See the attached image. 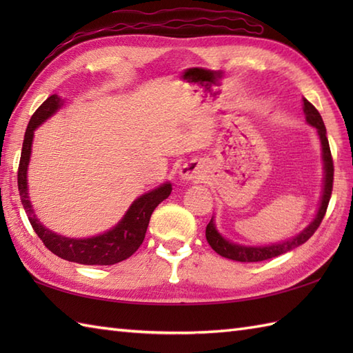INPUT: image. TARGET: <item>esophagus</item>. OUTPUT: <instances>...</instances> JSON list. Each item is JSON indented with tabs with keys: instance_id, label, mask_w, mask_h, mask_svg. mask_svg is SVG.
I'll return each mask as SVG.
<instances>
[{
	"instance_id": "34e87169",
	"label": "esophagus",
	"mask_w": 353,
	"mask_h": 353,
	"mask_svg": "<svg viewBox=\"0 0 353 353\" xmlns=\"http://www.w3.org/2000/svg\"><path fill=\"white\" fill-rule=\"evenodd\" d=\"M206 174V165L203 161L200 159H192L182 165V168L179 170V177L182 179L183 182H194L200 181L201 177Z\"/></svg>"
}]
</instances>
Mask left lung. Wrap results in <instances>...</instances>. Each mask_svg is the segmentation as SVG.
Here are the masks:
<instances>
[{
  "instance_id": "left-lung-1",
  "label": "left lung",
  "mask_w": 353,
  "mask_h": 353,
  "mask_svg": "<svg viewBox=\"0 0 353 353\" xmlns=\"http://www.w3.org/2000/svg\"><path fill=\"white\" fill-rule=\"evenodd\" d=\"M302 109H303L306 123L312 127H316L317 134L320 138V144H321L323 185H321V196H320L316 215H314V219L308 224V226H306L302 232H299L297 235L291 236L290 239H285V241L267 244V245H245V244L230 241V239L224 238L220 234L219 229H216L214 216H212L211 221H209V224L206 226V239H208L209 245H211L216 253L221 254L223 258L238 261V262H259V261H265L270 258H276V256H279V254L287 253V252L296 249V247L302 245L303 243L308 241V239L314 235V232H316L317 228L320 226L321 220H323L327 205H329V199H331V192H332L334 162H332V156H331V148H329V142L326 138V127H325L323 119H321V117L319 114V110L314 108L306 99L302 100Z\"/></svg>"
}]
</instances>
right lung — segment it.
Segmentation results:
<instances>
[{
    "label": "right lung",
    "instance_id": "right-lung-1",
    "mask_svg": "<svg viewBox=\"0 0 353 353\" xmlns=\"http://www.w3.org/2000/svg\"><path fill=\"white\" fill-rule=\"evenodd\" d=\"M62 106L63 99H61L57 94L48 97L41 104L39 109L34 112L27 125L18 170V190L22 206H24L28 221L33 226L37 236L42 239L45 247L57 254L59 258L83 265H114L117 262L130 258L139 249V245L145 238L150 216H152L156 206L161 201L168 199L172 186L170 182H165L157 188L134 199L125 214L121 216V220L114 228L94 236L71 238L45 228L37 219L34 208L30 201L27 172L36 129L54 115Z\"/></svg>",
    "mask_w": 353,
    "mask_h": 353
}]
</instances>
